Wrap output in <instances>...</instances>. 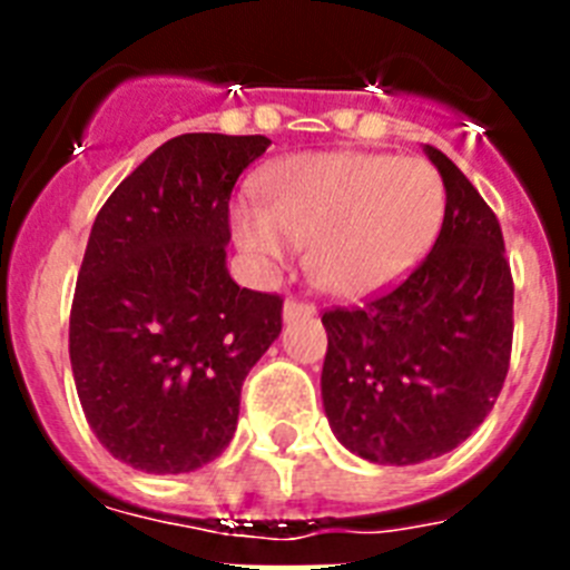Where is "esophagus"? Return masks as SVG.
I'll use <instances>...</instances> for the list:
<instances>
[{
  "label": "esophagus",
  "instance_id": "34e87169",
  "mask_svg": "<svg viewBox=\"0 0 570 570\" xmlns=\"http://www.w3.org/2000/svg\"><path fill=\"white\" fill-rule=\"evenodd\" d=\"M314 314H316L314 305H311L308 299H296V296H288V299H285V308H282L285 322L305 320V316H314Z\"/></svg>",
  "mask_w": 570,
  "mask_h": 570
}]
</instances>
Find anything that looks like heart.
Returning a JSON list of instances; mask_svg holds the SVG:
<instances>
[{
    "mask_svg": "<svg viewBox=\"0 0 570 570\" xmlns=\"http://www.w3.org/2000/svg\"><path fill=\"white\" fill-rule=\"evenodd\" d=\"M262 203L234 205V234L262 265L311 245V271L340 296L380 291L414 268L445 216L440 170L416 156L302 154L259 179Z\"/></svg>",
    "mask_w": 570,
    "mask_h": 570,
    "instance_id": "b5f03b06",
    "label": "heart"
}]
</instances>
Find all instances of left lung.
Masks as SVG:
<instances>
[{"label":"left lung","instance_id":"1","mask_svg":"<svg viewBox=\"0 0 570 570\" xmlns=\"http://www.w3.org/2000/svg\"><path fill=\"white\" fill-rule=\"evenodd\" d=\"M445 219L394 288L328 308L322 402L336 440L376 465H416L482 425L511 365L513 276L500 219L434 145Z\"/></svg>","mask_w":570,"mask_h":570}]
</instances>
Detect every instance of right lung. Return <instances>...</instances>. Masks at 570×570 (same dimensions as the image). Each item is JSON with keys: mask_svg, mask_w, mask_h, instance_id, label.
<instances>
[{"mask_svg": "<svg viewBox=\"0 0 570 570\" xmlns=\"http://www.w3.org/2000/svg\"><path fill=\"white\" fill-rule=\"evenodd\" d=\"M268 136L183 134L97 214L70 305L85 420L116 460L188 473L234 440L242 382L282 331V296L225 268L236 179Z\"/></svg>", "mask_w": 570, "mask_h": 570, "instance_id": "right-lung-1", "label": "right lung"}]
</instances>
